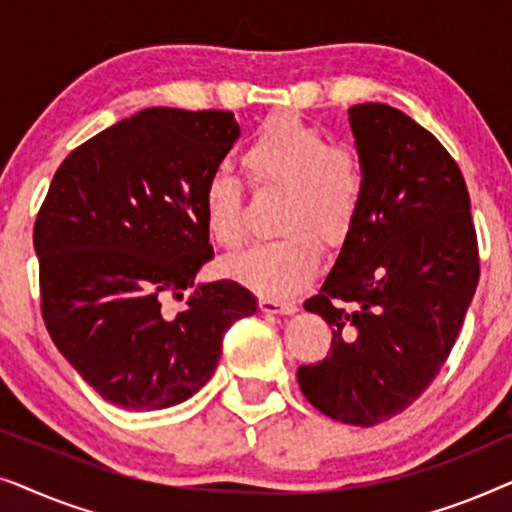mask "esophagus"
I'll use <instances>...</instances> for the list:
<instances>
[{
	"label": "esophagus",
	"mask_w": 512,
	"mask_h": 512,
	"mask_svg": "<svg viewBox=\"0 0 512 512\" xmlns=\"http://www.w3.org/2000/svg\"><path fill=\"white\" fill-rule=\"evenodd\" d=\"M258 307L265 314H293L296 312V305L286 303V300H277V298H261L258 300Z\"/></svg>",
	"instance_id": "esophagus-1"
}]
</instances>
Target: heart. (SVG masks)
Listing matches in <instances>:
<instances>
[{"label":"heart","instance_id":"heart-1","mask_svg":"<svg viewBox=\"0 0 512 512\" xmlns=\"http://www.w3.org/2000/svg\"><path fill=\"white\" fill-rule=\"evenodd\" d=\"M258 188L282 191L279 242L261 244L228 261V275L265 298H291L317 275L321 244L338 247L359 219L366 198V167L349 144H328L326 132L296 114L265 121L242 153ZM202 221L219 247L244 244L242 184L228 172L207 177L200 195Z\"/></svg>","mask_w":512,"mask_h":512}]
</instances>
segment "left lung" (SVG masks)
<instances>
[{
  "mask_svg": "<svg viewBox=\"0 0 512 512\" xmlns=\"http://www.w3.org/2000/svg\"><path fill=\"white\" fill-rule=\"evenodd\" d=\"M366 198L317 296L331 354L298 368L307 401L342 424L375 426L429 389L450 356L480 277L459 165L387 104L349 109Z\"/></svg>",
  "mask_w": 512,
  "mask_h": 512,
  "instance_id": "obj_1",
  "label": "left lung"
}]
</instances>
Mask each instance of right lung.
Masks as SVG:
<instances>
[{"label": "right lung", "mask_w": 512, "mask_h": 512, "mask_svg": "<svg viewBox=\"0 0 512 512\" xmlns=\"http://www.w3.org/2000/svg\"><path fill=\"white\" fill-rule=\"evenodd\" d=\"M237 137L233 111L153 107L55 172L34 223L41 314L60 354L118 408L184 403L214 375L228 328L256 312L237 282H195L214 256L202 186ZM184 290L185 310L165 313Z\"/></svg>", "instance_id": "right-lung-1"}]
</instances>
